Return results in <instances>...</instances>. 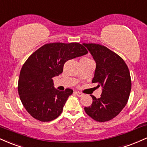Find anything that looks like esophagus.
I'll return each mask as SVG.
<instances>
[{
	"mask_svg": "<svg viewBox=\"0 0 147 147\" xmlns=\"http://www.w3.org/2000/svg\"><path fill=\"white\" fill-rule=\"evenodd\" d=\"M75 94L76 95L78 96V97H82V96H83V95H84L83 93H82V92H79V91H75Z\"/></svg>",
	"mask_w": 147,
	"mask_h": 147,
	"instance_id": "obj_1",
	"label": "esophagus"
}]
</instances>
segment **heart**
Segmentation results:
<instances>
[{"label":"heart","instance_id":"obj_1","mask_svg":"<svg viewBox=\"0 0 147 147\" xmlns=\"http://www.w3.org/2000/svg\"><path fill=\"white\" fill-rule=\"evenodd\" d=\"M88 59V58H83V59Z\"/></svg>","mask_w":147,"mask_h":147}]
</instances>
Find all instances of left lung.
<instances>
[{"label":"left lung","mask_w":147,"mask_h":147,"mask_svg":"<svg viewBox=\"0 0 147 147\" xmlns=\"http://www.w3.org/2000/svg\"><path fill=\"white\" fill-rule=\"evenodd\" d=\"M96 62L92 83L103 87L101 97L91 95L92 103L84 108L94 120L107 122L115 117L127 104L131 90L130 72L122 57L104 45L83 43Z\"/></svg>","instance_id":"obj_1"}]
</instances>
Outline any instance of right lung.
<instances>
[{
  "label": "right lung",
  "instance_id": "right-lung-1",
  "mask_svg": "<svg viewBox=\"0 0 147 147\" xmlns=\"http://www.w3.org/2000/svg\"><path fill=\"white\" fill-rule=\"evenodd\" d=\"M87 53L85 47L79 43H51L43 45L28 57L20 72L18 92L32 117L50 122L60 115L73 90H57L52 78L62 73L67 61Z\"/></svg>",
  "mask_w": 147,
  "mask_h": 147
}]
</instances>
